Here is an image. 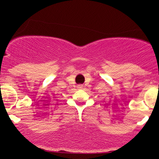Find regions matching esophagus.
<instances>
[{"instance_id":"obj_1","label":"esophagus","mask_w":159,"mask_h":159,"mask_svg":"<svg viewBox=\"0 0 159 159\" xmlns=\"http://www.w3.org/2000/svg\"><path fill=\"white\" fill-rule=\"evenodd\" d=\"M82 87H83V85H82V84H79V85H78V88L81 89V88H82Z\"/></svg>"}]
</instances>
